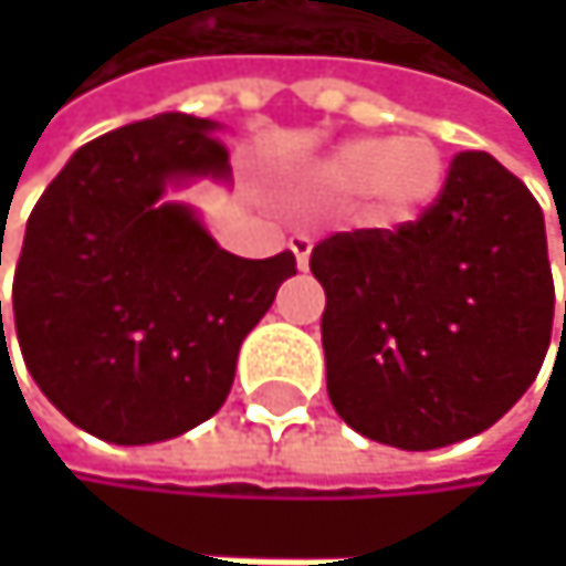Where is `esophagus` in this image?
Wrapping results in <instances>:
<instances>
[{"label":"esophagus","instance_id":"34e87169","mask_svg":"<svg viewBox=\"0 0 566 566\" xmlns=\"http://www.w3.org/2000/svg\"><path fill=\"white\" fill-rule=\"evenodd\" d=\"M289 248H292V254H295L298 268L305 271V268H308V254H312V241H308L305 233H295L292 241H289Z\"/></svg>","mask_w":566,"mask_h":566}]
</instances>
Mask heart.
Returning <instances> with one entry per match:
<instances>
[{"label":"heart","mask_w":566,"mask_h":566,"mask_svg":"<svg viewBox=\"0 0 566 566\" xmlns=\"http://www.w3.org/2000/svg\"><path fill=\"white\" fill-rule=\"evenodd\" d=\"M444 176V156L431 138H353L315 166L312 182L336 200L366 197L369 220L400 227L434 207Z\"/></svg>","instance_id":"obj_1"}]
</instances>
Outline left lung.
Instances as JSON below:
<instances>
[{"mask_svg":"<svg viewBox=\"0 0 566 566\" xmlns=\"http://www.w3.org/2000/svg\"><path fill=\"white\" fill-rule=\"evenodd\" d=\"M308 268L325 289L329 400L380 444L431 451L492 428L547 356L543 210L489 151H459L418 220L325 237Z\"/></svg>","mask_w":566,"mask_h":566,"instance_id":"obj_1","label":"left lung"}]
</instances>
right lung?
Instances as JSON below:
<instances>
[{"label": "right lung", "mask_w": 566, "mask_h": 566, "mask_svg": "<svg viewBox=\"0 0 566 566\" xmlns=\"http://www.w3.org/2000/svg\"><path fill=\"white\" fill-rule=\"evenodd\" d=\"M213 132L179 112L107 132L74 151L27 220L9 312L23 363L101 441L151 444L213 418L244 336L295 274L292 251L237 258L163 200L172 182L227 179Z\"/></svg>", "instance_id": "obj_1"}]
</instances>
